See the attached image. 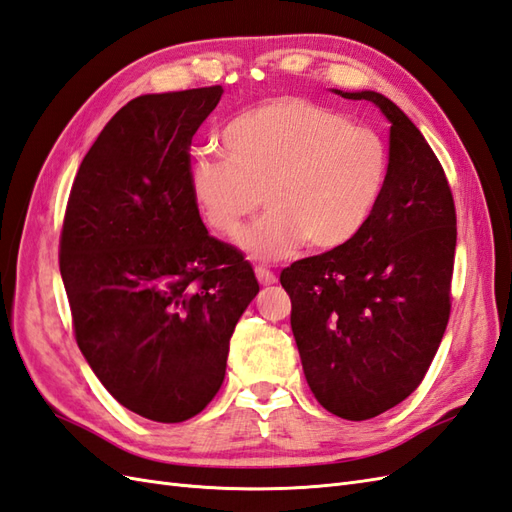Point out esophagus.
Instances as JSON below:
<instances>
[{
  "mask_svg": "<svg viewBox=\"0 0 512 512\" xmlns=\"http://www.w3.org/2000/svg\"><path fill=\"white\" fill-rule=\"evenodd\" d=\"M255 274H257V281L261 283V285H272V283H277V274H274L270 268H266V266H257L255 268Z\"/></svg>",
  "mask_w": 512,
  "mask_h": 512,
  "instance_id": "34e87169",
  "label": "esophagus"
}]
</instances>
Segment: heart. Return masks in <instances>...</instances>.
Listing matches in <instances>:
<instances>
[{"instance_id":"obj_1","label":"heart","mask_w":512,"mask_h":512,"mask_svg":"<svg viewBox=\"0 0 512 512\" xmlns=\"http://www.w3.org/2000/svg\"><path fill=\"white\" fill-rule=\"evenodd\" d=\"M222 151L199 149L190 192L205 225L235 240L266 199L240 246L274 261L307 242L333 251L357 238L381 201L389 153L370 127L309 99L281 97L248 108L222 127Z\"/></svg>"}]
</instances>
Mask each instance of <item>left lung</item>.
<instances>
[{
  "label": "left lung",
  "instance_id": "obj_1",
  "mask_svg": "<svg viewBox=\"0 0 512 512\" xmlns=\"http://www.w3.org/2000/svg\"><path fill=\"white\" fill-rule=\"evenodd\" d=\"M389 173L368 225L348 244L283 268L292 331L313 396L326 411L363 422L424 381L452 309L456 209L435 151L387 97Z\"/></svg>",
  "mask_w": 512,
  "mask_h": 512
}]
</instances>
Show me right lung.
<instances>
[{"instance_id":"obj_1","label":"right lung","mask_w":512,"mask_h":512,"mask_svg":"<svg viewBox=\"0 0 512 512\" xmlns=\"http://www.w3.org/2000/svg\"><path fill=\"white\" fill-rule=\"evenodd\" d=\"M220 95L131 99L82 160L60 231L77 346L125 409L162 424L212 402L259 292L253 266L207 233L190 192L192 136Z\"/></svg>"}]
</instances>
